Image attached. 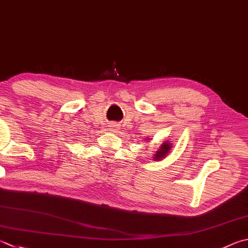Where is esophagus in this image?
<instances>
[{"instance_id": "obj_1", "label": "esophagus", "mask_w": 248, "mask_h": 248, "mask_svg": "<svg viewBox=\"0 0 248 248\" xmlns=\"http://www.w3.org/2000/svg\"><path fill=\"white\" fill-rule=\"evenodd\" d=\"M110 127H111V129H112V130H116V129H115V127H116V125H115V124H112V125H110Z\"/></svg>"}]
</instances>
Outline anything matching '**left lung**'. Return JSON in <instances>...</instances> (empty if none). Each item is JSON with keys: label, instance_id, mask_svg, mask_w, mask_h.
Instances as JSON below:
<instances>
[{"label": "left lung", "instance_id": "obj_1", "mask_svg": "<svg viewBox=\"0 0 248 248\" xmlns=\"http://www.w3.org/2000/svg\"><path fill=\"white\" fill-rule=\"evenodd\" d=\"M169 150H170V143H167V142H165L163 145H161V147L159 148L158 150V152L156 153V159H161V158H164V157L166 156V154H167V153L169 152Z\"/></svg>", "mask_w": 248, "mask_h": 248}]
</instances>
